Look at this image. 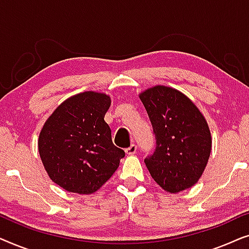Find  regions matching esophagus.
I'll list each match as a JSON object with an SVG mask.
<instances>
[{
  "label": "esophagus",
  "instance_id": "obj_1",
  "mask_svg": "<svg viewBox=\"0 0 249 249\" xmlns=\"http://www.w3.org/2000/svg\"><path fill=\"white\" fill-rule=\"evenodd\" d=\"M136 151H137V146H136L135 144H132V145L129 146L128 148H125V154L132 155V154H135Z\"/></svg>",
  "mask_w": 249,
  "mask_h": 249
}]
</instances>
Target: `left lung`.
Here are the masks:
<instances>
[{
  "mask_svg": "<svg viewBox=\"0 0 249 249\" xmlns=\"http://www.w3.org/2000/svg\"><path fill=\"white\" fill-rule=\"evenodd\" d=\"M155 135L156 147L144 161L152 178L165 192L190 188L209 161L212 138L209 124L181 91L154 86L139 94Z\"/></svg>",
  "mask_w": 249,
  "mask_h": 249,
  "instance_id": "8db88e82",
  "label": "left lung"
}]
</instances>
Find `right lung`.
Segmentation results:
<instances>
[{"instance_id": "1", "label": "right lung", "mask_w": 249, "mask_h": 249, "mask_svg": "<svg viewBox=\"0 0 249 249\" xmlns=\"http://www.w3.org/2000/svg\"><path fill=\"white\" fill-rule=\"evenodd\" d=\"M110 105L108 95L84 91L61 103L44 124L38 138L40 160L51 180L67 192L95 193L124 158L104 121Z\"/></svg>"}]
</instances>
